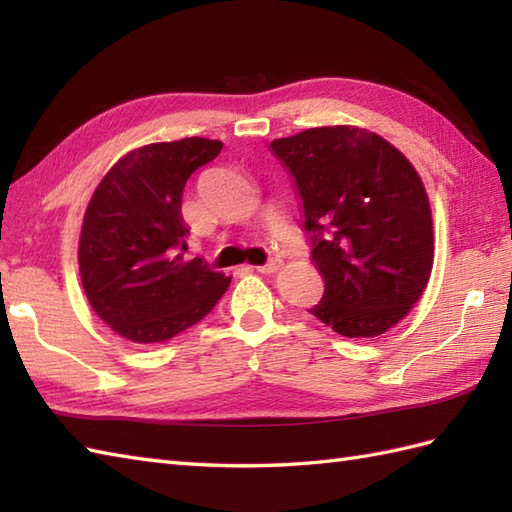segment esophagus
I'll return each instance as SVG.
<instances>
[{
    "label": "esophagus",
    "mask_w": 512,
    "mask_h": 512,
    "mask_svg": "<svg viewBox=\"0 0 512 512\" xmlns=\"http://www.w3.org/2000/svg\"><path fill=\"white\" fill-rule=\"evenodd\" d=\"M255 270H257V273H262V275H275V273H279V270H281V259L273 257L268 264L257 266Z\"/></svg>",
    "instance_id": "1"
}]
</instances>
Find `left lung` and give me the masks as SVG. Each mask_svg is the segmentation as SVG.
<instances>
[{
    "label": "left lung",
    "instance_id": "1",
    "mask_svg": "<svg viewBox=\"0 0 512 512\" xmlns=\"http://www.w3.org/2000/svg\"><path fill=\"white\" fill-rule=\"evenodd\" d=\"M290 173L325 281L310 312L347 339L407 317L429 284L436 235L429 195L402 151L356 125L312 127L268 145Z\"/></svg>",
    "mask_w": 512,
    "mask_h": 512
}]
</instances>
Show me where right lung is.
<instances>
[{"mask_svg":"<svg viewBox=\"0 0 512 512\" xmlns=\"http://www.w3.org/2000/svg\"><path fill=\"white\" fill-rule=\"evenodd\" d=\"M222 140L182 138L125 154L105 173L83 215L81 284L92 310L123 339L165 343L202 321L231 277L184 259L182 191L217 158Z\"/></svg>","mask_w":512,"mask_h":512,"instance_id":"obj_1","label":"right lung"}]
</instances>
